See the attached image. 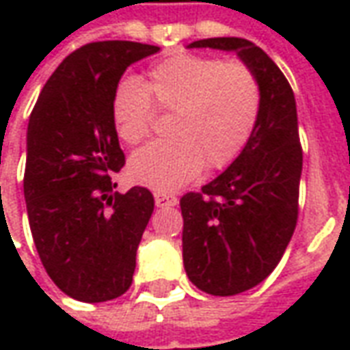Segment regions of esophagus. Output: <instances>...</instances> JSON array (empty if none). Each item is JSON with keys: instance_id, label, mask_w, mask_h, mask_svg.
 <instances>
[{"instance_id": "1", "label": "esophagus", "mask_w": 350, "mask_h": 350, "mask_svg": "<svg viewBox=\"0 0 350 350\" xmlns=\"http://www.w3.org/2000/svg\"><path fill=\"white\" fill-rule=\"evenodd\" d=\"M178 204V198L172 195H165V193H155V206L157 208H168V206Z\"/></svg>"}]
</instances>
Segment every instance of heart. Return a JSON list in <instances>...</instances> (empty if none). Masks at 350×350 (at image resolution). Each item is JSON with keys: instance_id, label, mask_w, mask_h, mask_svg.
<instances>
[{"instance_id": "obj_1", "label": "heart", "mask_w": 350, "mask_h": 350, "mask_svg": "<svg viewBox=\"0 0 350 350\" xmlns=\"http://www.w3.org/2000/svg\"><path fill=\"white\" fill-rule=\"evenodd\" d=\"M155 104L172 112L167 140L138 150L131 180L172 191L206 170L232 165L253 137L260 114V88L243 64L197 54H176L150 67L148 82L125 77L114 88L110 116L116 135L135 146L148 137Z\"/></svg>"}]
</instances>
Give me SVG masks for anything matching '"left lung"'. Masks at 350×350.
<instances>
[{
  "instance_id": "8db88e82",
  "label": "left lung",
  "mask_w": 350,
  "mask_h": 350,
  "mask_svg": "<svg viewBox=\"0 0 350 350\" xmlns=\"http://www.w3.org/2000/svg\"><path fill=\"white\" fill-rule=\"evenodd\" d=\"M187 49L236 52L260 88L257 127L240 157L200 193L180 198L187 278L208 294L234 296L270 275L296 228L301 176L296 100L281 69L247 39H200Z\"/></svg>"
}]
</instances>
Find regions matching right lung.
I'll return each mask as SVG.
<instances>
[{"mask_svg": "<svg viewBox=\"0 0 350 350\" xmlns=\"http://www.w3.org/2000/svg\"><path fill=\"white\" fill-rule=\"evenodd\" d=\"M159 46L90 42L46 80L27 125L24 197L35 247L50 279L75 300L97 304L127 293L153 195L112 193L125 165L110 116L125 69Z\"/></svg>", "mask_w": 350, "mask_h": 350, "instance_id": "1", "label": "right lung"}]
</instances>
